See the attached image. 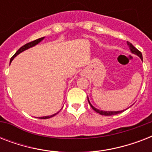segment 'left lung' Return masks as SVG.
Masks as SVG:
<instances>
[{
    "instance_id": "obj_1",
    "label": "left lung",
    "mask_w": 152,
    "mask_h": 152,
    "mask_svg": "<svg viewBox=\"0 0 152 152\" xmlns=\"http://www.w3.org/2000/svg\"><path fill=\"white\" fill-rule=\"evenodd\" d=\"M127 45L129 46V50L130 51H131V53H133V54H136L137 55L138 57L140 58V59L143 61V57H142V53L140 52L138 50H137L136 47H134V46H132V43H130L129 42H127ZM88 102H89V104H90V106H91V108L94 110L95 111V112H97L98 113H99V114H101V115H105V116H111V115H115V114H118V113H122L123 111H124V110H119V111H105V110H99V109L95 108V106H93L92 105H91V103L90 102V101H89V99H88Z\"/></svg>"
}]
</instances>
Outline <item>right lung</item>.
Returning <instances> with one entry per match:
<instances>
[{"label":"right lung","mask_w":152,"mask_h":152,"mask_svg":"<svg viewBox=\"0 0 152 152\" xmlns=\"http://www.w3.org/2000/svg\"><path fill=\"white\" fill-rule=\"evenodd\" d=\"M45 39V37H42V38H40V39H36V40H34V41L33 42H28V43L25 44L24 46H23L22 47H20L19 50H18L17 51H16V53H15V54L13 55L12 57V58H11L10 60V63L12 62V61L14 58H15L17 55H19L20 53L23 52L24 50H28V49L31 48V47H33V46H36L37 44H39L40 42H42L43 39ZM57 113H58V112L56 113H54V114H53V115H50V116H45V117H39V118H40V119H48V118H52V117H53V116H55Z\"/></svg>","instance_id":"obj_1"}]
</instances>
